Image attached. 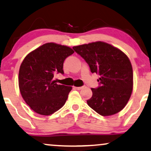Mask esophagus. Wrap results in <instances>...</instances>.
<instances>
[{
  "instance_id": "34e87169",
  "label": "esophagus",
  "mask_w": 151,
  "mask_h": 151,
  "mask_svg": "<svg viewBox=\"0 0 151 151\" xmlns=\"http://www.w3.org/2000/svg\"><path fill=\"white\" fill-rule=\"evenodd\" d=\"M84 87H74V89H77V90H80V89H82Z\"/></svg>"
}]
</instances>
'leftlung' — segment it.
<instances>
[{"mask_svg": "<svg viewBox=\"0 0 151 151\" xmlns=\"http://www.w3.org/2000/svg\"><path fill=\"white\" fill-rule=\"evenodd\" d=\"M85 59L91 73H99L101 87L91 88L87 103L102 116L115 114L126 107L133 89V71L128 57L122 50L104 42L73 46Z\"/></svg>", "mask_w": 151, "mask_h": 151, "instance_id": "obj_1", "label": "left lung"}]
</instances>
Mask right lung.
<instances>
[{
  "mask_svg": "<svg viewBox=\"0 0 151 151\" xmlns=\"http://www.w3.org/2000/svg\"><path fill=\"white\" fill-rule=\"evenodd\" d=\"M74 50L70 47L46 43L25 56L19 72V87L25 103L37 114L48 116L65 104L72 87L58 85L54 74H63L64 60Z\"/></svg>",
  "mask_w": 151,
  "mask_h": 151,
  "instance_id": "obj_1",
  "label": "right lung"
}]
</instances>
